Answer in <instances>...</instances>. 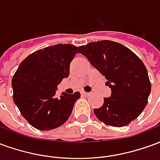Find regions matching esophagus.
<instances>
[{"label": "esophagus", "instance_id": "1", "mask_svg": "<svg viewBox=\"0 0 160 160\" xmlns=\"http://www.w3.org/2000/svg\"><path fill=\"white\" fill-rule=\"evenodd\" d=\"M81 94L84 95V96H88V95H90L89 92H81Z\"/></svg>", "mask_w": 160, "mask_h": 160}]
</instances>
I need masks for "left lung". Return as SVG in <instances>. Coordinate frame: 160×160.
Returning <instances> with one entry per match:
<instances>
[{
    "mask_svg": "<svg viewBox=\"0 0 160 160\" xmlns=\"http://www.w3.org/2000/svg\"><path fill=\"white\" fill-rule=\"evenodd\" d=\"M78 52L107 80L110 98L94 109L98 120L106 125L123 127L137 118L148 104L151 83L148 70L132 50L119 42L103 40L79 47Z\"/></svg>",
    "mask_w": 160,
    "mask_h": 160,
    "instance_id": "left-lung-1",
    "label": "left lung"
}]
</instances>
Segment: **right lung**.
Listing matches in <instances>:
<instances>
[{
  "label": "right lung",
  "instance_id": "1",
  "mask_svg": "<svg viewBox=\"0 0 160 160\" xmlns=\"http://www.w3.org/2000/svg\"><path fill=\"white\" fill-rule=\"evenodd\" d=\"M78 47L56 44L32 53L19 64L12 79V98L32 127L50 130L60 127L73 111L80 93L56 95L58 84L69 75V66Z\"/></svg>",
  "mask_w": 160,
  "mask_h": 160
}]
</instances>
